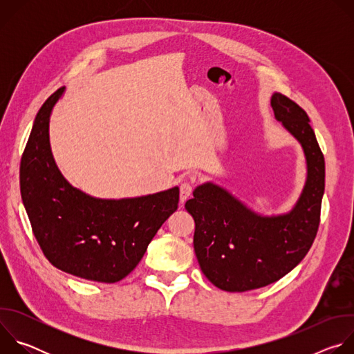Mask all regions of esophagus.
I'll use <instances>...</instances> for the list:
<instances>
[{
	"label": "esophagus",
	"mask_w": 354,
	"mask_h": 354,
	"mask_svg": "<svg viewBox=\"0 0 354 354\" xmlns=\"http://www.w3.org/2000/svg\"><path fill=\"white\" fill-rule=\"evenodd\" d=\"M192 192H193V183L192 182H183L180 185V203L182 205L190 197Z\"/></svg>",
	"instance_id": "1"
}]
</instances>
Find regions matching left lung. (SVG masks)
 I'll return each mask as SVG.
<instances>
[{"label": "left lung", "mask_w": 354, "mask_h": 354, "mask_svg": "<svg viewBox=\"0 0 354 354\" xmlns=\"http://www.w3.org/2000/svg\"><path fill=\"white\" fill-rule=\"evenodd\" d=\"M270 105L307 161V180L294 207L286 214L261 216L212 182L197 186L185 205L196 224L193 246L200 269L224 291L242 292L280 280L306 258L319 227L325 160L310 118L279 92Z\"/></svg>", "instance_id": "1"}]
</instances>
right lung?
<instances>
[{
	"mask_svg": "<svg viewBox=\"0 0 354 354\" xmlns=\"http://www.w3.org/2000/svg\"><path fill=\"white\" fill-rule=\"evenodd\" d=\"M57 89L39 109L21 160V194L32 231L55 268L99 283H116L138 265L178 209L179 187L129 198H97L59 171L48 140Z\"/></svg>",
	"mask_w": 354,
	"mask_h": 354,
	"instance_id": "obj_1",
	"label": "right lung"
}]
</instances>
